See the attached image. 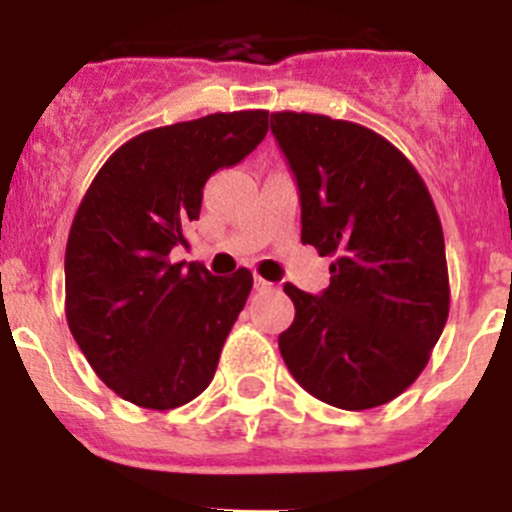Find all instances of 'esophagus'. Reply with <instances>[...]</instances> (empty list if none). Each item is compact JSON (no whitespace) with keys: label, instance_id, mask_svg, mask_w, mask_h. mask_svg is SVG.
I'll return each mask as SVG.
<instances>
[{"label":"esophagus","instance_id":"esophagus-1","mask_svg":"<svg viewBox=\"0 0 512 512\" xmlns=\"http://www.w3.org/2000/svg\"><path fill=\"white\" fill-rule=\"evenodd\" d=\"M255 289H260V292H270V289H275V285L267 280H262V277H255Z\"/></svg>","mask_w":512,"mask_h":512}]
</instances>
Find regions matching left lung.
Wrapping results in <instances>:
<instances>
[{
    "label": "left lung",
    "mask_w": 512,
    "mask_h": 512,
    "mask_svg": "<svg viewBox=\"0 0 512 512\" xmlns=\"http://www.w3.org/2000/svg\"><path fill=\"white\" fill-rule=\"evenodd\" d=\"M270 128L297 178L302 242L334 260L319 297L285 285L294 322L282 359L324 404H389L428 364L451 304L431 193L399 148L359 123L280 111Z\"/></svg>",
    "instance_id": "obj_1"
}]
</instances>
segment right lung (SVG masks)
<instances>
[{
  "mask_svg": "<svg viewBox=\"0 0 512 512\" xmlns=\"http://www.w3.org/2000/svg\"><path fill=\"white\" fill-rule=\"evenodd\" d=\"M267 111L210 113L123 143L98 170L66 242V322L98 379L141 409L203 394L252 289L240 267L215 277L170 262L198 220L203 188L250 156Z\"/></svg>",
  "mask_w": 512,
  "mask_h": 512,
  "instance_id": "right-lung-1",
  "label": "right lung"
}]
</instances>
